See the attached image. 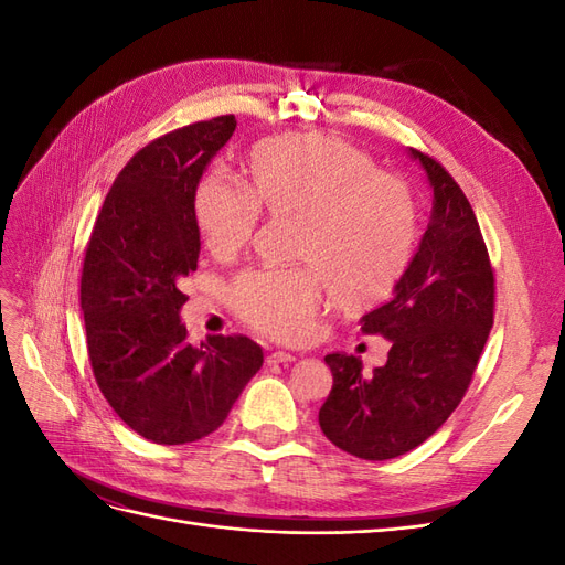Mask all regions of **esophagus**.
Wrapping results in <instances>:
<instances>
[{"instance_id": "1", "label": "esophagus", "mask_w": 565, "mask_h": 565, "mask_svg": "<svg viewBox=\"0 0 565 565\" xmlns=\"http://www.w3.org/2000/svg\"><path fill=\"white\" fill-rule=\"evenodd\" d=\"M295 358H297V355L287 353V351H273V353H268L266 363H268V365H278V363H292Z\"/></svg>"}]
</instances>
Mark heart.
Wrapping results in <instances>:
<instances>
[{"label":"heart","instance_id":"1","mask_svg":"<svg viewBox=\"0 0 565 565\" xmlns=\"http://www.w3.org/2000/svg\"><path fill=\"white\" fill-rule=\"evenodd\" d=\"M358 146L322 134H287L254 146L247 191L221 172L200 179L193 214L216 256L243 249L256 210L295 218L297 259L312 268L252 270L231 289L235 311L278 339H297L328 289L334 309L363 311L386 299L405 273L417 235L409 188Z\"/></svg>","mask_w":565,"mask_h":565}]
</instances>
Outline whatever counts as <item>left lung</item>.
<instances>
[{"instance_id": "1", "label": "left lung", "mask_w": 565, "mask_h": 565, "mask_svg": "<svg viewBox=\"0 0 565 565\" xmlns=\"http://www.w3.org/2000/svg\"><path fill=\"white\" fill-rule=\"evenodd\" d=\"M434 202L429 226L393 297L361 318L365 334L391 341L388 358L363 374L361 358L324 355L332 391L318 422L337 448L393 459L434 436L465 398L492 328L494 278L476 214L434 158L409 148Z\"/></svg>"}]
</instances>
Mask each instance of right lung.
I'll return each mask as SVG.
<instances>
[{
	"label": "right lung",
	"mask_w": 565,
	"mask_h": 565,
	"mask_svg": "<svg viewBox=\"0 0 565 565\" xmlns=\"http://www.w3.org/2000/svg\"><path fill=\"white\" fill-rule=\"evenodd\" d=\"M224 115L169 131L117 174L84 254L79 303L96 384L129 429L160 446L216 431L264 363L249 337L185 339L181 278L198 268L193 193L235 131Z\"/></svg>",
	"instance_id": "1"
}]
</instances>
